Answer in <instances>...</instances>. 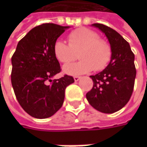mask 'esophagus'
<instances>
[{"instance_id": "34e87169", "label": "esophagus", "mask_w": 147, "mask_h": 147, "mask_svg": "<svg viewBox=\"0 0 147 147\" xmlns=\"http://www.w3.org/2000/svg\"><path fill=\"white\" fill-rule=\"evenodd\" d=\"M80 78H81V77H78V76H74V81H75V82H78V80H79Z\"/></svg>"}]
</instances>
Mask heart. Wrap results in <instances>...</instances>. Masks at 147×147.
Listing matches in <instances>:
<instances>
[{
  "label": "heart",
  "instance_id": "heart-1",
  "mask_svg": "<svg viewBox=\"0 0 147 147\" xmlns=\"http://www.w3.org/2000/svg\"><path fill=\"white\" fill-rule=\"evenodd\" d=\"M69 44L57 40L54 44V55L59 62L68 64L77 58L79 52L80 61L65 65L64 72L69 75H77L94 69L100 71L108 65L111 56L109 44L99 39L98 35L86 28L71 32L68 36Z\"/></svg>",
  "mask_w": 147,
  "mask_h": 147
}]
</instances>
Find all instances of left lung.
Masks as SVG:
<instances>
[{"label":"left lung","instance_id":"left-lung-1","mask_svg":"<svg viewBox=\"0 0 147 147\" xmlns=\"http://www.w3.org/2000/svg\"><path fill=\"white\" fill-rule=\"evenodd\" d=\"M105 33L110 45L111 59L104 70L92 75L93 87L86 94L89 104L105 114H112L127 104L136 78L134 54L127 41L108 26L92 24Z\"/></svg>","mask_w":147,"mask_h":147}]
</instances>
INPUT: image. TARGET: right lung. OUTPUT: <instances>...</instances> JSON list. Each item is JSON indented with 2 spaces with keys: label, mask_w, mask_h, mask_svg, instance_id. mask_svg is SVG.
I'll return each instance as SVG.
<instances>
[{
  "label": "right lung",
  "mask_w": 147,
  "mask_h": 147,
  "mask_svg": "<svg viewBox=\"0 0 147 147\" xmlns=\"http://www.w3.org/2000/svg\"><path fill=\"white\" fill-rule=\"evenodd\" d=\"M69 26L43 24L20 40L11 58V83L21 107L36 119H47L61 108L66 87L74 82L65 75L52 79L60 72L54 55V44Z\"/></svg>",
  "instance_id": "add662e5"
}]
</instances>
